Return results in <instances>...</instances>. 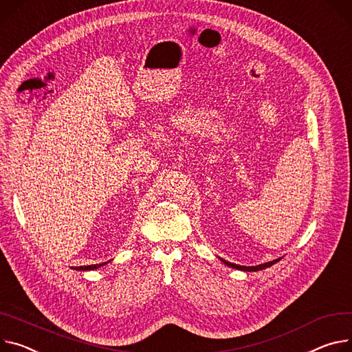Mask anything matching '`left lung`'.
Segmentation results:
<instances>
[{
  "label": "left lung",
  "instance_id": "1",
  "mask_svg": "<svg viewBox=\"0 0 352 352\" xmlns=\"http://www.w3.org/2000/svg\"><path fill=\"white\" fill-rule=\"evenodd\" d=\"M221 261H223L227 266H230V267L239 269V270H245V272H256V270H262V269H265V267L272 266L274 263L279 262V261H280V258H279V259H274V261H270V262H266V263L256 265V266H241V265H236V263H231V262H228V261H224V259H221Z\"/></svg>",
  "mask_w": 352,
  "mask_h": 352
}]
</instances>
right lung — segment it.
<instances>
[{"label": "right lung", "mask_w": 352, "mask_h": 352, "mask_svg": "<svg viewBox=\"0 0 352 352\" xmlns=\"http://www.w3.org/2000/svg\"><path fill=\"white\" fill-rule=\"evenodd\" d=\"M104 265H107V262L96 263V265H87V266H76V267H72V269H76V270H94V269H98V267H101Z\"/></svg>", "instance_id": "obj_1"}]
</instances>
